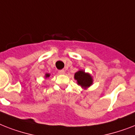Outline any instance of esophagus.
I'll return each instance as SVG.
<instances>
[{"instance_id": "34e87169", "label": "esophagus", "mask_w": 135, "mask_h": 135, "mask_svg": "<svg viewBox=\"0 0 135 135\" xmlns=\"http://www.w3.org/2000/svg\"><path fill=\"white\" fill-rule=\"evenodd\" d=\"M58 73H59V74H61V75H62V74H64V73H65V71H64V69L60 70V71H58Z\"/></svg>"}]
</instances>
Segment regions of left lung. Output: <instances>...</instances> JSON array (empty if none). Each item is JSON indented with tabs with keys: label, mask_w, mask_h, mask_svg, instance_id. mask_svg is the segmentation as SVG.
Wrapping results in <instances>:
<instances>
[{
	"label": "left lung",
	"mask_w": 135,
	"mask_h": 135,
	"mask_svg": "<svg viewBox=\"0 0 135 135\" xmlns=\"http://www.w3.org/2000/svg\"><path fill=\"white\" fill-rule=\"evenodd\" d=\"M74 78L77 80L78 85H80L83 89L88 88L93 84V79L88 73H85L83 70H80L75 73Z\"/></svg>",
	"instance_id": "obj_1"
}]
</instances>
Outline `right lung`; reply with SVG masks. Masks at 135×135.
Returning <instances> with one entry per match:
<instances>
[{
	"label": "right lung",
	"instance_id": "obj_1",
	"mask_svg": "<svg viewBox=\"0 0 135 135\" xmlns=\"http://www.w3.org/2000/svg\"><path fill=\"white\" fill-rule=\"evenodd\" d=\"M49 76H50V74H49V73H46V74L45 75V78H49Z\"/></svg>",
	"mask_w": 135,
	"mask_h": 135
}]
</instances>
